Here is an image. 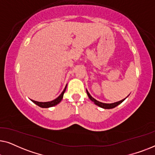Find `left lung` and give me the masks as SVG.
I'll return each instance as SVG.
<instances>
[{
  "instance_id": "8db88e82",
  "label": "left lung",
  "mask_w": 155,
  "mask_h": 155,
  "mask_svg": "<svg viewBox=\"0 0 155 155\" xmlns=\"http://www.w3.org/2000/svg\"><path fill=\"white\" fill-rule=\"evenodd\" d=\"M86 91H87V95H88V97H89V98H90V99L92 101H93V102H94L95 104L96 105H97V106H99V107H101V108H103V109H113V108H114V107H117L118 105H119L120 104H121L123 101H124L125 99H126L127 97H126V98L125 99H122V100H120V101H116V102H114V103H111V104H107V103H103V102H100V101H97V100H96V99H95L94 98H93V97L91 96L90 95V93H89V92L87 90H86Z\"/></svg>"
}]
</instances>
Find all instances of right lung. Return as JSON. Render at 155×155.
I'll return each mask as SVG.
<instances>
[{
  "instance_id": "obj_1",
  "label": "right lung",
  "mask_w": 155,
  "mask_h": 155,
  "mask_svg": "<svg viewBox=\"0 0 155 155\" xmlns=\"http://www.w3.org/2000/svg\"><path fill=\"white\" fill-rule=\"evenodd\" d=\"M66 87H67V85L65 86V87L63 91L62 92V93L59 95V96L57 97L56 99H55L54 100H52L51 101H46V102H40V101H35V100H31L32 102H34L35 104H37V106H39V107H41V108H49V107H54V106H56L58 104L61 102V101L62 100L63 97V94H64V92H65V90H66Z\"/></svg>"
}]
</instances>
